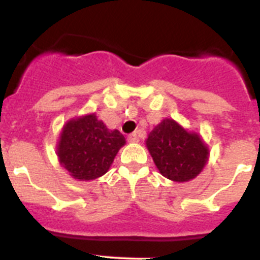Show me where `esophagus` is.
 I'll list each match as a JSON object with an SVG mask.
<instances>
[{"instance_id": "34e87169", "label": "esophagus", "mask_w": 260, "mask_h": 260, "mask_svg": "<svg viewBox=\"0 0 260 260\" xmlns=\"http://www.w3.org/2000/svg\"><path fill=\"white\" fill-rule=\"evenodd\" d=\"M127 141L130 142V143H138V142H139V138H138L137 133H133V134L128 135Z\"/></svg>"}]
</instances>
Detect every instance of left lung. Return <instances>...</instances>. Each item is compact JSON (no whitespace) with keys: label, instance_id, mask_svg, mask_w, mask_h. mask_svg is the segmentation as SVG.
<instances>
[{"label":"left lung","instance_id":"1","mask_svg":"<svg viewBox=\"0 0 260 260\" xmlns=\"http://www.w3.org/2000/svg\"><path fill=\"white\" fill-rule=\"evenodd\" d=\"M158 172L173 182L194 180L210 157L208 146L201 135L189 132L172 118H164L146 139Z\"/></svg>","mask_w":260,"mask_h":260}]
</instances>
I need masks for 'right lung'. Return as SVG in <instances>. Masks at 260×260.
<instances>
[{
	"mask_svg": "<svg viewBox=\"0 0 260 260\" xmlns=\"http://www.w3.org/2000/svg\"><path fill=\"white\" fill-rule=\"evenodd\" d=\"M126 139L95 113L69 119L57 142L58 161L73 178L92 181L104 176Z\"/></svg>",
	"mask_w": 260,
	"mask_h": 260,
	"instance_id": "obj_1",
	"label": "right lung"
}]
</instances>
